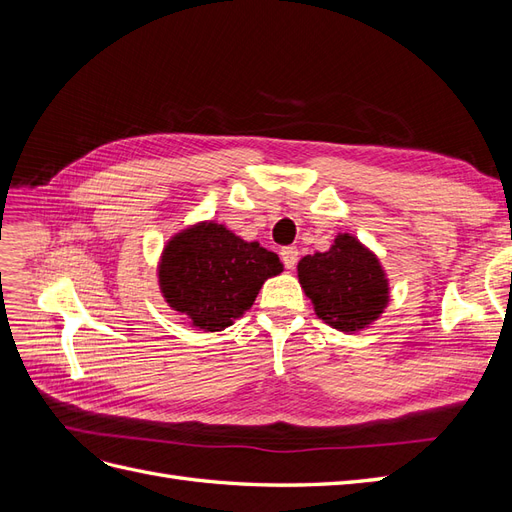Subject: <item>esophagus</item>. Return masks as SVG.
I'll return each mask as SVG.
<instances>
[{"label": "esophagus", "mask_w": 512, "mask_h": 512, "mask_svg": "<svg viewBox=\"0 0 512 512\" xmlns=\"http://www.w3.org/2000/svg\"><path fill=\"white\" fill-rule=\"evenodd\" d=\"M280 256H282V262L286 269H294V265H297V260H299V250L294 245H286V247H282Z\"/></svg>", "instance_id": "obj_1"}]
</instances>
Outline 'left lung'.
<instances>
[{
	"instance_id": "8db88e82",
	"label": "left lung",
	"mask_w": 512,
	"mask_h": 512,
	"mask_svg": "<svg viewBox=\"0 0 512 512\" xmlns=\"http://www.w3.org/2000/svg\"><path fill=\"white\" fill-rule=\"evenodd\" d=\"M297 271L316 316L337 331H361L389 305V280L378 256L348 232L337 235L327 252L301 258Z\"/></svg>"
}]
</instances>
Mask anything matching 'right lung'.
I'll use <instances>...</instances> for the list:
<instances>
[{"instance_id":"obj_1","label":"right lung","mask_w":512,"mask_h":512,"mask_svg":"<svg viewBox=\"0 0 512 512\" xmlns=\"http://www.w3.org/2000/svg\"><path fill=\"white\" fill-rule=\"evenodd\" d=\"M284 265L258 241L224 224L198 222L164 245L158 265L162 297L198 331H222L243 316L269 277Z\"/></svg>"}]
</instances>
